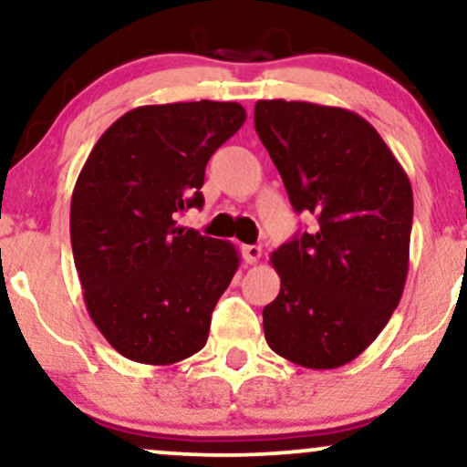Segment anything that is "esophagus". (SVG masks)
<instances>
[{"label": "esophagus", "instance_id": "esophagus-1", "mask_svg": "<svg viewBox=\"0 0 467 467\" xmlns=\"http://www.w3.org/2000/svg\"><path fill=\"white\" fill-rule=\"evenodd\" d=\"M241 252H244L245 263H250V265H254V263H258V258H261V254H263L261 245H244V248H241Z\"/></svg>", "mask_w": 467, "mask_h": 467}]
</instances>
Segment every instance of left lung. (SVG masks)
<instances>
[{"instance_id":"1","label":"left lung","mask_w":467,"mask_h":467,"mask_svg":"<svg viewBox=\"0 0 467 467\" xmlns=\"http://www.w3.org/2000/svg\"><path fill=\"white\" fill-rule=\"evenodd\" d=\"M254 128L294 211L317 219L272 254L280 291L263 308L267 346L302 368H341L379 337L402 297L411 182L352 110L258 99Z\"/></svg>"}]
</instances>
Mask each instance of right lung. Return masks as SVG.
<instances>
[{
    "label": "right lung",
    "instance_id": "add662e5",
    "mask_svg": "<svg viewBox=\"0 0 467 467\" xmlns=\"http://www.w3.org/2000/svg\"><path fill=\"white\" fill-rule=\"evenodd\" d=\"M237 102L139 106L106 130L71 195V248L87 311L119 355L189 358L239 267L233 244L178 226L204 204L206 162L244 126Z\"/></svg>",
    "mask_w": 467,
    "mask_h": 467
}]
</instances>
